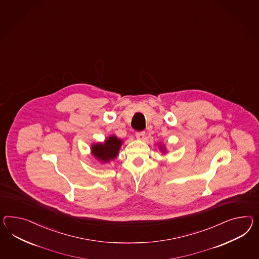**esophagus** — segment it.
Wrapping results in <instances>:
<instances>
[{"label": "esophagus", "instance_id": "1", "mask_svg": "<svg viewBox=\"0 0 259 259\" xmlns=\"http://www.w3.org/2000/svg\"><path fill=\"white\" fill-rule=\"evenodd\" d=\"M136 137H137L138 140L145 139V132H138V133H136Z\"/></svg>", "mask_w": 259, "mask_h": 259}]
</instances>
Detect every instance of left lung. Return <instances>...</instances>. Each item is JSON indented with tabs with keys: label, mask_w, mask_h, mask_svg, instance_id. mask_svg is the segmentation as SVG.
Listing matches in <instances>:
<instances>
[{
	"label": "left lung",
	"mask_w": 259,
	"mask_h": 259,
	"mask_svg": "<svg viewBox=\"0 0 259 259\" xmlns=\"http://www.w3.org/2000/svg\"><path fill=\"white\" fill-rule=\"evenodd\" d=\"M159 147H160V149H161V150H163V149H164V148H163L161 146H159ZM163 151H164V150H163Z\"/></svg>",
	"instance_id": "1"
}]
</instances>
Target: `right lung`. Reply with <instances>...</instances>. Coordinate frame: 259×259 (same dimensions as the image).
I'll use <instances>...</instances> for the list:
<instances>
[{
    "label": "right lung",
    "mask_w": 259,
    "mask_h": 259,
    "mask_svg": "<svg viewBox=\"0 0 259 259\" xmlns=\"http://www.w3.org/2000/svg\"><path fill=\"white\" fill-rule=\"evenodd\" d=\"M121 146L122 140L118 139L114 135H112L108 137L104 143L93 145L91 147V150L94 157L100 159L102 162H108L118 155Z\"/></svg>",
    "instance_id": "right-lung-1"
}]
</instances>
